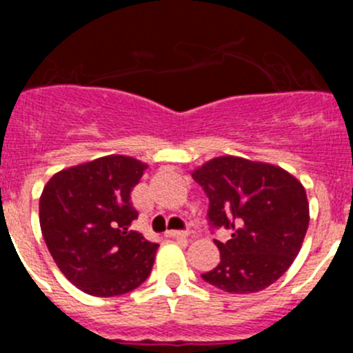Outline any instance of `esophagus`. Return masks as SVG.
Listing matches in <instances>:
<instances>
[{"mask_svg": "<svg viewBox=\"0 0 353 353\" xmlns=\"http://www.w3.org/2000/svg\"><path fill=\"white\" fill-rule=\"evenodd\" d=\"M166 236H170V239H187V236H189V233L176 232V230H173V232H166Z\"/></svg>", "mask_w": 353, "mask_h": 353, "instance_id": "1", "label": "esophagus"}]
</instances>
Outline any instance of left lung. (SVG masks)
<instances>
[{
    "label": "left lung",
    "instance_id": "8db88e82",
    "mask_svg": "<svg viewBox=\"0 0 353 353\" xmlns=\"http://www.w3.org/2000/svg\"><path fill=\"white\" fill-rule=\"evenodd\" d=\"M192 179L208 198L212 232H230L226 242L214 240L221 261L201 277L228 293L276 283L301 251L310 224L302 183L281 168L232 155L212 159Z\"/></svg>",
    "mask_w": 353,
    "mask_h": 353
}]
</instances>
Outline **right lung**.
Returning a JSON list of instances; mask_svg holds the SVG:
<instances>
[{
	"instance_id": "1",
	"label": "right lung",
	"mask_w": 353,
	"mask_h": 353,
	"mask_svg": "<svg viewBox=\"0 0 353 353\" xmlns=\"http://www.w3.org/2000/svg\"><path fill=\"white\" fill-rule=\"evenodd\" d=\"M146 164L108 155L56 173L40 196V230L68 281L95 297L132 292L152 272L159 244L130 230V192Z\"/></svg>"
}]
</instances>
